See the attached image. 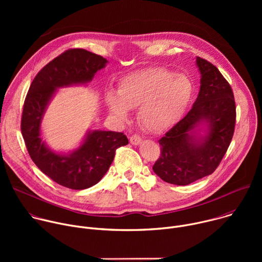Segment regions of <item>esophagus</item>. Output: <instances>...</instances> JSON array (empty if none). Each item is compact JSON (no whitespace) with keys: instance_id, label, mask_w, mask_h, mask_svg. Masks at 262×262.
Masks as SVG:
<instances>
[{"instance_id":"1","label":"esophagus","mask_w":262,"mask_h":262,"mask_svg":"<svg viewBox=\"0 0 262 262\" xmlns=\"http://www.w3.org/2000/svg\"><path fill=\"white\" fill-rule=\"evenodd\" d=\"M129 141H130V143H132L133 145H139V144L141 143L142 139H141V137H140L139 135L135 134V135H133V136L129 138Z\"/></svg>"}]
</instances>
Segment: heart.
<instances>
[{
  "mask_svg": "<svg viewBox=\"0 0 262 262\" xmlns=\"http://www.w3.org/2000/svg\"><path fill=\"white\" fill-rule=\"evenodd\" d=\"M193 92V83L184 74L165 67H149L124 77L117 92L106 93L105 103L110 113L119 120L128 118L129 110L139 108L143 126L159 134L181 119Z\"/></svg>",
  "mask_w": 262,
  "mask_h": 262,
  "instance_id": "obj_1",
  "label": "heart"
}]
</instances>
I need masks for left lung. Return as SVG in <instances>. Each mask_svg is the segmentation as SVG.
<instances>
[{"label": "left lung", "instance_id": "obj_1", "mask_svg": "<svg viewBox=\"0 0 262 262\" xmlns=\"http://www.w3.org/2000/svg\"><path fill=\"white\" fill-rule=\"evenodd\" d=\"M200 91L193 107L159 141L161 156L155 173L164 181L188 185L210 175L225 156L233 137L236 107L231 86L220 70L200 57ZM204 122L206 136L199 138L194 128Z\"/></svg>", "mask_w": 262, "mask_h": 262}]
</instances>
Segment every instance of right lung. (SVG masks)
<instances>
[{
  "mask_svg": "<svg viewBox=\"0 0 262 262\" xmlns=\"http://www.w3.org/2000/svg\"><path fill=\"white\" fill-rule=\"evenodd\" d=\"M107 61L83 49H70L48 63L34 78L25 99L20 129L28 152L47 176L71 190L96 184L114 160L116 149L127 145L123 133L89 132L70 155L53 152L40 138V124L56 89L90 82Z\"/></svg>",
  "mask_w": 262,
  "mask_h": 262,
  "instance_id": "obj_1",
  "label": "right lung"
}]
</instances>
